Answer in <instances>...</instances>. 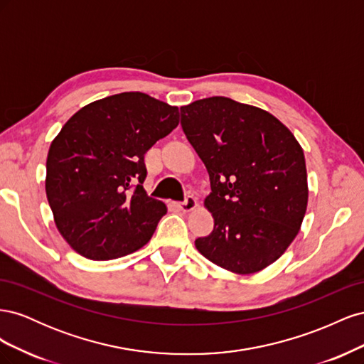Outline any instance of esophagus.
<instances>
[{
  "instance_id": "1",
  "label": "esophagus",
  "mask_w": 364,
  "mask_h": 364,
  "mask_svg": "<svg viewBox=\"0 0 364 364\" xmlns=\"http://www.w3.org/2000/svg\"><path fill=\"white\" fill-rule=\"evenodd\" d=\"M197 208V200L193 196H186V199L179 203V209L183 213H191Z\"/></svg>"
}]
</instances>
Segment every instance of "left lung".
<instances>
[{
	"mask_svg": "<svg viewBox=\"0 0 364 364\" xmlns=\"http://www.w3.org/2000/svg\"><path fill=\"white\" fill-rule=\"evenodd\" d=\"M181 115L211 182L205 208L214 229L196 240L197 250L232 273L266 269L287 250L305 217L301 144L277 117L228 97L193 102Z\"/></svg>",
	"mask_w": 364,
	"mask_h": 364,
	"instance_id": "1",
	"label": "left lung"
}]
</instances>
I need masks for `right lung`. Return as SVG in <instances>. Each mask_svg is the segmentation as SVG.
Returning <instances> with one entry per match:
<instances>
[{"label":"right lung","instance_id":"1","mask_svg":"<svg viewBox=\"0 0 364 364\" xmlns=\"http://www.w3.org/2000/svg\"><path fill=\"white\" fill-rule=\"evenodd\" d=\"M179 115L178 106L144 92H121L83 106L51 141L47 199L77 253L106 261L149 243L167 206L142 186L144 155Z\"/></svg>","mask_w":364,"mask_h":364}]
</instances>
